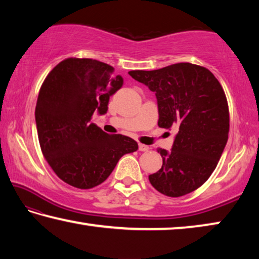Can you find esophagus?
<instances>
[{
	"label": "esophagus",
	"mask_w": 259,
	"mask_h": 259,
	"mask_svg": "<svg viewBox=\"0 0 259 259\" xmlns=\"http://www.w3.org/2000/svg\"><path fill=\"white\" fill-rule=\"evenodd\" d=\"M138 148H139L140 152H147L148 150H150V147H148L147 145H144V144H139Z\"/></svg>",
	"instance_id": "1"
}]
</instances>
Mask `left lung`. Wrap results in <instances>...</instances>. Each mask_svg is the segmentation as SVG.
I'll list each match as a JSON object with an SVG mask.
<instances>
[{
	"label": "left lung",
	"instance_id": "8db88e82",
	"mask_svg": "<svg viewBox=\"0 0 259 259\" xmlns=\"http://www.w3.org/2000/svg\"><path fill=\"white\" fill-rule=\"evenodd\" d=\"M129 75L155 93L160 128L178 129L171 151L159 148L161 169L150 175L156 191L171 198L207 182L229 138L230 115L224 90L209 69L178 63Z\"/></svg>",
	"mask_w": 259,
	"mask_h": 259
}]
</instances>
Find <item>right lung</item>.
Segmentation results:
<instances>
[{
    "instance_id": "obj_1",
    "label": "right lung",
    "mask_w": 259,
    "mask_h": 259,
    "mask_svg": "<svg viewBox=\"0 0 259 259\" xmlns=\"http://www.w3.org/2000/svg\"><path fill=\"white\" fill-rule=\"evenodd\" d=\"M113 71L98 60L65 59L38 93L35 121L43 155L61 181L82 190L106 181L122 156L138 150L134 139L90 122L95 112L107 113L109 97L123 85Z\"/></svg>"
}]
</instances>
